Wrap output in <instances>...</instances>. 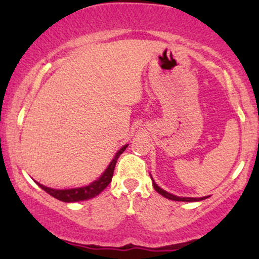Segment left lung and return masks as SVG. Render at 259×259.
Returning <instances> with one entry per match:
<instances>
[{
	"mask_svg": "<svg viewBox=\"0 0 259 259\" xmlns=\"http://www.w3.org/2000/svg\"><path fill=\"white\" fill-rule=\"evenodd\" d=\"M151 179H152V185L154 187V190H156L157 192H158L159 195H162L163 197L168 198V200H171V201H183V202H198V201H202V200H206V198L209 197V196H204V197H179V196H175L173 194H170V192L165 191V190H163L162 187H159L158 185L156 184V181L153 180L152 175L150 174Z\"/></svg>",
	"mask_w": 259,
	"mask_h": 259,
	"instance_id": "obj_1",
	"label": "left lung"
}]
</instances>
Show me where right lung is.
Returning a JSON list of instances; mask_svg holds the SVG:
<instances>
[{"label":"right lung","mask_w":259,"mask_h":259,"mask_svg":"<svg viewBox=\"0 0 259 259\" xmlns=\"http://www.w3.org/2000/svg\"><path fill=\"white\" fill-rule=\"evenodd\" d=\"M126 147H127V144L124 145V146L121 147L117 153H115V156L113 157V159L111 160V163H109V165L106 168V170L101 174L99 179L94 180L92 183L89 184V185L81 186V187H74V189L61 190V189H52V187H47L40 183H36V184L44 190V191H46L47 194L51 195L52 197L57 198L59 201L70 203V202H80V201L90 200V198H94L96 197L97 195H100L101 192H102L103 190L109 185V183L112 181L115 163H117L119 156L124 152V151H125Z\"/></svg>","instance_id":"add662e5"}]
</instances>
